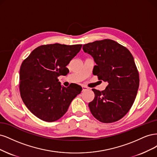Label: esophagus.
<instances>
[{
    "instance_id": "34e87169",
    "label": "esophagus",
    "mask_w": 157,
    "mask_h": 157,
    "mask_svg": "<svg viewBox=\"0 0 157 157\" xmlns=\"http://www.w3.org/2000/svg\"><path fill=\"white\" fill-rule=\"evenodd\" d=\"M88 89H89L88 87H85V86H82V90H83V91H85V90H87Z\"/></svg>"
}]
</instances>
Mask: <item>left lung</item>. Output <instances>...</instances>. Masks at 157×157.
Returning a JSON list of instances; mask_svg holds the SVG:
<instances>
[{"instance_id":"8db88e82","label":"left lung","mask_w":157,"mask_h":157,"mask_svg":"<svg viewBox=\"0 0 157 157\" xmlns=\"http://www.w3.org/2000/svg\"><path fill=\"white\" fill-rule=\"evenodd\" d=\"M97 65L93 74L108 82L102 91L93 89L94 100L89 103L90 112L100 122H115L128 113L139 87V74L129 50L112 40L105 39L83 45Z\"/></svg>"}]
</instances>
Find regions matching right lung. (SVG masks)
Masks as SVG:
<instances>
[{"instance_id":"right-lung-1","label":"right lung","mask_w":157,"mask_h":157,"mask_svg":"<svg viewBox=\"0 0 157 157\" xmlns=\"http://www.w3.org/2000/svg\"><path fill=\"white\" fill-rule=\"evenodd\" d=\"M82 46L40 45L23 60L19 71L20 94L25 105L38 118L46 122L59 119L82 90L77 84L65 87L57 78L69 72L66 67Z\"/></svg>"}]
</instances>
